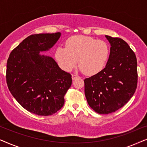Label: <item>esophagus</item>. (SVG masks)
I'll use <instances>...</instances> for the list:
<instances>
[{
    "label": "esophagus",
    "mask_w": 147,
    "mask_h": 147,
    "mask_svg": "<svg viewBox=\"0 0 147 147\" xmlns=\"http://www.w3.org/2000/svg\"><path fill=\"white\" fill-rule=\"evenodd\" d=\"M71 78H72V80H75V79H76V78H80V76L77 75V74H72Z\"/></svg>",
    "instance_id": "1"
}]
</instances>
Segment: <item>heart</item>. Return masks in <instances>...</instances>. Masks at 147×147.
Here are the masks:
<instances>
[{"instance_id":"heart-1","label":"heart","mask_w":147,"mask_h":147,"mask_svg":"<svg viewBox=\"0 0 147 147\" xmlns=\"http://www.w3.org/2000/svg\"><path fill=\"white\" fill-rule=\"evenodd\" d=\"M110 46L106 41L83 35L69 38L65 47L59 46L55 51V59L60 67L69 71L77 65L88 76L102 71L110 56Z\"/></svg>"}]
</instances>
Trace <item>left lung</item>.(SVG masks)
<instances>
[{"mask_svg":"<svg viewBox=\"0 0 147 147\" xmlns=\"http://www.w3.org/2000/svg\"><path fill=\"white\" fill-rule=\"evenodd\" d=\"M110 43V56L103 70L84 80L89 106L100 114L116 112L125 105L137 87L135 53L123 39L106 35Z\"/></svg>","mask_w":147,"mask_h":147,"instance_id":"8db88e82","label":"left lung"}]
</instances>
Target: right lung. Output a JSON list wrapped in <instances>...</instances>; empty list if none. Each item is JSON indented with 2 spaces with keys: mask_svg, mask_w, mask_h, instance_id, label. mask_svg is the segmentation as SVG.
<instances>
[{
  "mask_svg": "<svg viewBox=\"0 0 147 147\" xmlns=\"http://www.w3.org/2000/svg\"><path fill=\"white\" fill-rule=\"evenodd\" d=\"M60 36L59 32L30 35L7 60L9 91L25 109L37 115H52L61 109L71 87V74L63 71L52 57L39 53L51 49Z\"/></svg>",
  "mask_w": 147,
  "mask_h": 147,
  "instance_id": "obj_1",
  "label": "right lung"
}]
</instances>
